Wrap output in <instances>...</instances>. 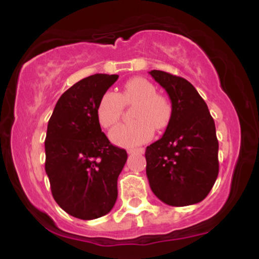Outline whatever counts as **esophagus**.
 Masks as SVG:
<instances>
[{
	"label": "esophagus",
	"mask_w": 259,
	"mask_h": 259,
	"mask_svg": "<svg viewBox=\"0 0 259 259\" xmlns=\"http://www.w3.org/2000/svg\"><path fill=\"white\" fill-rule=\"evenodd\" d=\"M144 152H145V148H130V150H127V153H129V154L144 153Z\"/></svg>",
	"instance_id": "obj_1"
}]
</instances>
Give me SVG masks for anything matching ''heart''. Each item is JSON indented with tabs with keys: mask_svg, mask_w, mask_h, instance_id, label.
Returning <instances> with one entry per match:
<instances>
[{
	"mask_svg": "<svg viewBox=\"0 0 259 259\" xmlns=\"http://www.w3.org/2000/svg\"><path fill=\"white\" fill-rule=\"evenodd\" d=\"M134 121L113 129L109 138L121 147H135L145 144L153 135V126L164 129L171 118V105L163 95L157 94L152 82L145 78H133L123 85L119 95L107 91L97 105V119L106 129L114 126L120 119L124 105H132Z\"/></svg>",
	"mask_w": 259,
	"mask_h": 259,
	"instance_id": "b5f03b06",
	"label": "heart"
}]
</instances>
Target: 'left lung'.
<instances>
[{
    "instance_id": "obj_1",
    "label": "left lung",
    "mask_w": 259,
    "mask_h": 259,
    "mask_svg": "<svg viewBox=\"0 0 259 259\" xmlns=\"http://www.w3.org/2000/svg\"><path fill=\"white\" fill-rule=\"evenodd\" d=\"M150 74L171 101L165 133L145 152L151 190L169 206L198 203L209 194L219 171L214 120L191 82L162 70Z\"/></svg>"
}]
</instances>
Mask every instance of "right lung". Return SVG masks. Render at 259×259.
I'll return each instance as SVG.
<instances>
[{
    "label": "right lung",
    "instance_id": "right-lung-1",
    "mask_svg": "<svg viewBox=\"0 0 259 259\" xmlns=\"http://www.w3.org/2000/svg\"><path fill=\"white\" fill-rule=\"evenodd\" d=\"M118 78L95 74L74 84L59 97L47 125L45 170L52 196L68 214L82 221L106 215L118 197L127 154L109 142L96 113Z\"/></svg>",
    "mask_w": 259,
    "mask_h": 259
}]
</instances>
